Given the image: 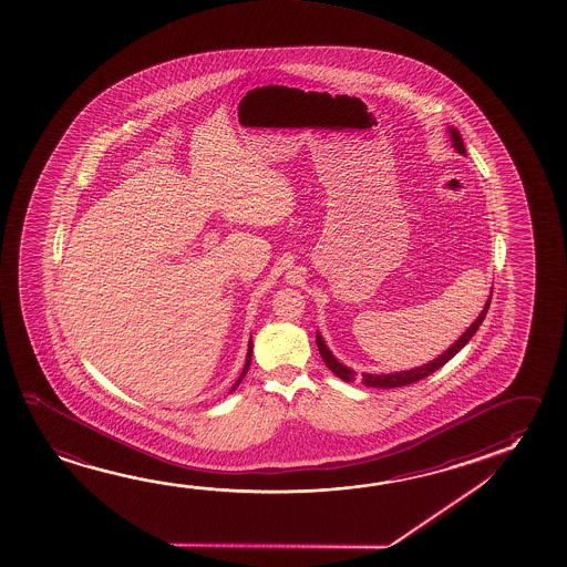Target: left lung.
<instances>
[{
	"mask_svg": "<svg viewBox=\"0 0 567 567\" xmlns=\"http://www.w3.org/2000/svg\"><path fill=\"white\" fill-rule=\"evenodd\" d=\"M446 131L451 134L453 148H455L461 156H466V150H464L461 132L456 131L455 126H449ZM491 298L492 292L488 295V300H486V305H484L483 312L476 316V320H474L473 324L468 326V328L464 330L463 336H458V340H455V343H453L451 348H446L445 352L441 353V355H436L435 360L423 363V365H419V368H413V370H405V372L362 373L363 385H368V388H381V390H391V388H401V385L415 383V381L423 380V378H427L431 373L436 372L439 368H443V365H445L453 355L461 352L464 346L468 343V340L476 334L478 326L483 324L484 316H486L488 307H491ZM316 346H318V352L322 355V360H324L330 372L334 373V375H338V378L343 381L355 380V372H353L352 368H348L346 363L340 362V360L336 358L332 350L326 346L324 338H322L320 332H316Z\"/></svg>",
	"mask_w": 567,
	"mask_h": 567,
	"instance_id": "8db88e82",
	"label": "left lung"
}]
</instances>
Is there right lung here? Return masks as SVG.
<instances>
[{"label":"right lung","mask_w":567,"mask_h":567,"mask_svg":"<svg viewBox=\"0 0 567 567\" xmlns=\"http://www.w3.org/2000/svg\"><path fill=\"white\" fill-rule=\"evenodd\" d=\"M251 360H252V336H251V340H249V350H247V360H245V365H243L241 375H239V380H237V381H235V383H233V388H231V390H229V393H231V391H235V390H237V388H239V383H241L243 378H245V375H247V372H249V365H251Z\"/></svg>","instance_id":"1"}]
</instances>
